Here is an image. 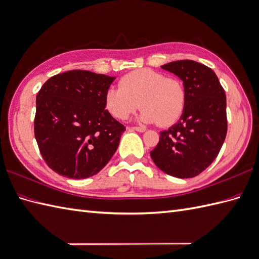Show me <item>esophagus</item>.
I'll list each match as a JSON object with an SVG mask.
<instances>
[{
	"label": "esophagus",
	"instance_id": "esophagus-1",
	"mask_svg": "<svg viewBox=\"0 0 259 259\" xmlns=\"http://www.w3.org/2000/svg\"><path fill=\"white\" fill-rule=\"evenodd\" d=\"M131 130H135L138 132H144L147 129H146V127H132Z\"/></svg>",
	"mask_w": 259,
	"mask_h": 259
}]
</instances>
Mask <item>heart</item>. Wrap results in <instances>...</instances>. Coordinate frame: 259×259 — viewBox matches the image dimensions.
<instances>
[{"mask_svg":"<svg viewBox=\"0 0 259 259\" xmlns=\"http://www.w3.org/2000/svg\"><path fill=\"white\" fill-rule=\"evenodd\" d=\"M119 86L109 88L105 95L107 110L117 119L128 118L141 106L140 121L169 127L181 118L185 109L186 90L179 78L141 68L124 75Z\"/></svg>","mask_w":259,"mask_h":259,"instance_id":"obj_1","label":"heart"}]
</instances>
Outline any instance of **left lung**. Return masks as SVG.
Returning a JSON list of instances; mask_svg holds the SVG:
<instances>
[{"label": "left lung", "mask_w": 259, "mask_h": 259, "mask_svg": "<svg viewBox=\"0 0 259 259\" xmlns=\"http://www.w3.org/2000/svg\"><path fill=\"white\" fill-rule=\"evenodd\" d=\"M178 76L186 90V105L177 123L160 132L150 155L161 171L188 179L211 165L223 146L226 132V96L214 71L194 61L162 65Z\"/></svg>", "instance_id": "1"}]
</instances>
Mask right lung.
<instances>
[{
    "label": "right lung",
    "mask_w": 259,
    "mask_h": 259,
    "mask_svg": "<svg viewBox=\"0 0 259 259\" xmlns=\"http://www.w3.org/2000/svg\"><path fill=\"white\" fill-rule=\"evenodd\" d=\"M115 77L69 70L51 77L36 96L35 138L41 157L59 176L80 180L110 161L125 131L105 108Z\"/></svg>",
    "instance_id": "obj_1"
}]
</instances>
